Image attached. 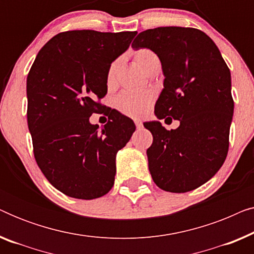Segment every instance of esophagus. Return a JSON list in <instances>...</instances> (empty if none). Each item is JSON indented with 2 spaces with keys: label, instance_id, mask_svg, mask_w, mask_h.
Instances as JSON below:
<instances>
[{
  "label": "esophagus",
  "instance_id": "34e87169",
  "mask_svg": "<svg viewBox=\"0 0 254 254\" xmlns=\"http://www.w3.org/2000/svg\"><path fill=\"white\" fill-rule=\"evenodd\" d=\"M134 123H135V126H136L137 129H141V128L143 127V125H142V121L141 120H135Z\"/></svg>",
  "mask_w": 254,
  "mask_h": 254
}]
</instances>
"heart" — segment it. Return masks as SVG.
Here are the masks:
<instances>
[{
    "label": "heart",
    "instance_id": "1",
    "mask_svg": "<svg viewBox=\"0 0 254 254\" xmlns=\"http://www.w3.org/2000/svg\"><path fill=\"white\" fill-rule=\"evenodd\" d=\"M133 58L136 64L147 72L150 71L152 68L156 65L161 64L159 62L158 55L155 53L154 51L149 50V48H140V50L135 51L133 53ZM120 67V60L117 59L112 64H110L109 69L106 72V85L109 88L116 85L117 82V75L118 70ZM155 95L152 91L149 90H144V91H131V90H127L121 93V95L117 98L116 105L117 109L124 113L125 116L131 117V118H138L142 117L147 112L149 107H150L151 103L154 102Z\"/></svg>",
    "mask_w": 254,
    "mask_h": 254
}]
</instances>
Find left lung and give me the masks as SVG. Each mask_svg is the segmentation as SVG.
<instances>
[{
	"mask_svg": "<svg viewBox=\"0 0 254 254\" xmlns=\"http://www.w3.org/2000/svg\"><path fill=\"white\" fill-rule=\"evenodd\" d=\"M131 47L158 55L165 78L155 114L180 121L171 130L158 121L144 124L152 134L147 150L152 180L166 192L195 190L227 158L234 114L230 70L214 41L194 27L145 30Z\"/></svg>",
	"mask_w": 254,
	"mask_h": 254,
	"instance_id": "obj_1",
	"label": "left lung"
}]
</instances>
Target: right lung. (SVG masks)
I'll use <instances>...</instances> for the list:
<instances>
[{"mask_svg":"<svg viewBox=\"0 0 254 254\" xmlns=\"http://www.w3.org/2000/svg\"><path fill=\"white\" fill-rule=\"evenodd\" d=\"M136 33L61 32L44 45L30 69L27 125L34 158L48 182L65 195L92 200L113 187L116 155L135 125L100 99L107 93V69ZM102 110L109 121L99 131L88 118Z\"/></svg>","mask_w":254,"mask_h":254,"instance_id":"add662e5","label":"right lung"}]
</instances>
